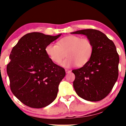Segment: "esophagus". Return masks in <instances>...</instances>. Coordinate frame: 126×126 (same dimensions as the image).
I'll list each match as a JSON object with an SVG mask.
<instances>
[{"instance_id": "esophagus-1", "label": "esophagus", "mask_w": 126, "mask_h": 126, "mask_svg": "<svg viewBox=\"0 0 126 126\" xmlns=\"http://www.w3.org/2000/svg\"><path fill=\"white\" fill-rule=\"evenodd\" d=\"M65 72H66V73H70V72H71V70H69V69H65Z\"/></svg>"}]
</instances>
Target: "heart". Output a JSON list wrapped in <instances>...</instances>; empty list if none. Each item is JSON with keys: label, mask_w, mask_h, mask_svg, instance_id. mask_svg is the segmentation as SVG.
Instances as JSON below:
<instances>
[{"label": "heart", "mask_w": 126, "mask_h": 126, "mask_svg": "<svg viewBox=\"0 0 126 126\" xmlns=\"http://www.w3.org/2000/svg\"><path fill=\"white\" fill-rule=\"evenodd\" d=\"M93 50L90 39L75 35L63 37L58 41L57 45L50 44L45 48L46 54L56 63H61L66 53L68 58L61 63L65 68H70L75 65L78 67L84 66L90 60Z\"/></svg>", "instance_id": "heart-1"}]
</instances>
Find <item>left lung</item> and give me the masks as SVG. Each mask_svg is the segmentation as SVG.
Here are the masks:
<instances>
[{"instance_id": "8db88e82", "label": "left lung", "mask_w": 126, "mask_h": 126, "mask_svg": "<svg viewBox=\"0 0 126 126\" xmlns=\"http://www.w3.org/2000/svg\"><path fill=\"white\" fill-rule=\"evenodd\" d=\"M72 34L85 35L94 47L87 64L72 70L75 75L74 89L86 100H101L110 94L118 77L119 57L116 46L104 33L94 29L79 30Z\"/></svg>"}]
</instances>
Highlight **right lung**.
<instances>
[{
	"label": "right lung",
	"instance_id": "right-lung-1",
	"mask_svg": "<svg viewBox=\"0 0 126 126\" xmlns=\"http://www.w3.org/2000/svg\"><path fill=\"white\" fill-rule=\"evenodd\" d=\"M61 35L30 32L23 36L12 49L11 61L7 66L10 89L26 106L43 108L57 97L65 71L51 61L45 48Z\"/></svg>",
	"mask_w": 126,
	"mask_h": 126
}]
</instances>
